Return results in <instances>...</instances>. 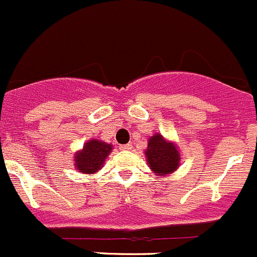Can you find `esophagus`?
Masks as SVG:
<instances>
[{
  "instance_id": "obj_1",
  "label": "esophagus",
  "mask_w": 257,
  "mask_h": 257,
  "mask_svg": "<svg viewBox=\"0 0 257 257\" xmlns=\"http://www.w3.org/2000/svg\"><path fill=\"white\" fill-rule=\"evenodd\" d=\"M120 149L122 150V151H127V150H131L132 149V144L122 145V146H120Z\"/></svg>"
}]
</instances>
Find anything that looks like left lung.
I'll use <instances>...</instances> for the list:
<instances>
[{
  "instance_id": "8db88e82",
  "label": "left lung",
  "mask_w": 257,
  "mask_h": 257,
  "mask_svg": "<svg viewBox=\"0 0 257 257\" xmlns=\"http://www.w3.org/2000/svg\"><path fill=\"white\" fill-rule=\"evenodd\" d=\"M147 165L157 176H167L176 171L181 164V154L175 142L165 139L161 134H154L145 150Z\"/></svg>"
}]
</instances>
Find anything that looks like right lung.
Wrapping results in <instances>:
<instances>
[{"instance_id":"1","label":"right lung","mask_w":257,"mask_h":257,"mask_svg":"<svg viewBox=\"0 0 257 257\" xmlns=\"http://www.w3.org/2000/svg\"><path fill=\"white\" fill-rule=\"evenodd\" d=\"M112 150V145L103 142L102 140H88L87 142H85L82 149L73 155V166L82 174H96L102 169L106 159Z\"/></svg>"}]
</instances>
